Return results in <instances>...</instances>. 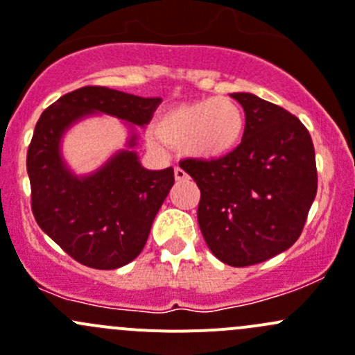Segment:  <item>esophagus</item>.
Masks as SVG:
<instances>
[{"mask_svg":"<svg viewBox=\"0 0 355 355\" xmlns=\"http://www.w3.org/2000/svg\"><path fill=\"white\" fill-rule=\"evenodd\" d=\"M175 178H177V180H185V178H187V173H185L182 168L175 166Z\"/></svg>","mask_w":355,"mask_h":355,"instance_id":"esophagus-1","label":"esophagus"}]
</instances>
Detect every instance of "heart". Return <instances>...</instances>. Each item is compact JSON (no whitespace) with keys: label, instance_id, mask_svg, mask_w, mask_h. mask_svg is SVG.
<instances>
[{"label":"heart","instance_id":"obj_1","mask_svg":"<svg viewBox=\"0 0 355 355\" xmlns=\"http://www.w3.org/2000/svg\"><path fill=\"white\" fill-rule=\"evenodd\" d=\"M156 135L164 144L184 148L198 159H218L239 148L245 114L232 98L211 96L166 110L156 121Z\"/></svg>","mask_w":355,"mask_h":355}]
</instances>
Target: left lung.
<instances>
[{"label": "left lung", "instance_id": "left-lung-1", "mask_svg": "<svg viewBox=\"0 0 355 355\" xmlns=\"http://www.w3.org/2000/svg\"><path fill=\"white\" fill-rule=\"evenodd\" d=\"M244 139L218 159H184L200 191L199 228L211 252L235 268L263 263L295 244L318 191L313 139L282 106L235 92Z\"/></svg>", "mask_w": 355, "mask_h": 355}]
</instances>
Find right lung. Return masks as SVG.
Returning <instances> with one entry per match:
<instances>
[{
    "label": "right lung",
    "mask_w": 355,
    "mask_h": 355,
    "mask_svg": "<svg viewBox=\"0 0 355 355\" xmlns=\"http://www.w3.org/2000/svg\"><path fill=\"white\" fill-rule=\"evenodd\" d=\"M161 98H141L87 85L42 111L27 151L35 221L70 257L94 270H114L144 249L153 221L173 185V168L141 166L134 151L116 153L89 177H75L60 155L63 132L91 113L149 123ZM128 146H135L132 135Z\"/></svg>",
    "instance_id": "1"
}]
</instances>
